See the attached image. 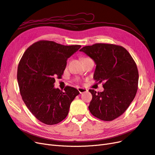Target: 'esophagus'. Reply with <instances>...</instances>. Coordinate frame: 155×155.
<instances>
[{"label":"esophagus","mask_w":155,"mask_h":155,"mask_svg":"<svg viewBox=\"0 0 155 155\" xmlns=\"http://www.w3.org/2000/svg\"><path fill=\"white\" fill-rule=\"evenodd\" d=\"M78 91L79 92V93L80 94H82V93H84V92H86L87 91V89L86 88H81V87H79L78 88Z\"/></svg>","instance_id":"obj_1"}]
</instances>
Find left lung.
<instances>
[{"label": "left lung", "instance_id": "1", "mask_svg": "<svg viewBox=\"0 0 155 155\" xmlns=\"http://www.w3.org/2000/svg\"><path fill=\"white\" fill-rule=\"evenodd\" d=\"M79 51L95 62L94 79L105 82L103 92L89 90L92 96L89 110L104 121L117 118L129 107L137 92L139 75L134 59L125 48L112 44L97 43Z\"/></svg>", "mask_w": 155, "mask_h": 155}]
</instances>
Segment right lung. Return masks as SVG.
<instances>
[{"label": "right lung", "mask_w": 155, "mask_h": 155, "mask_svg": "<svg viewBox=\"0 0 155 155\" xmlns=\"http://www.w3.org/2000/svg\"><path fill=\"white\" fill-rule=\"evenodd\" d=\"M80 45L64 46L40 41L23 54L17 68V81L25 105L35 118L46 125L57 124L68 114L70 104L79 92L66 87L54 88L55 78H61L68 58Z\"/></svg>", "instance_id": "right-lung-1"}]
</instances>
